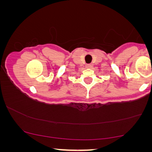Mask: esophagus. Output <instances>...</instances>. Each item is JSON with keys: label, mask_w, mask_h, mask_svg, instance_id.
Masks as SVG:
<instances>
[{"label": "esophagus", "mask_w": 152, "mask_h": 152, "mask_svg": "<svg viewBox=\"0 0 152 152\" xmlns=\"http://www.w3.org/2000/svg\"><path fill=\"white\" fill-rule=\"evenodd\" d=\"M91 66H92V65H91V64H87V65H86V67H87V68H91Z\"/></svg>", "instance_id": "obj_1"}]
</instances>
